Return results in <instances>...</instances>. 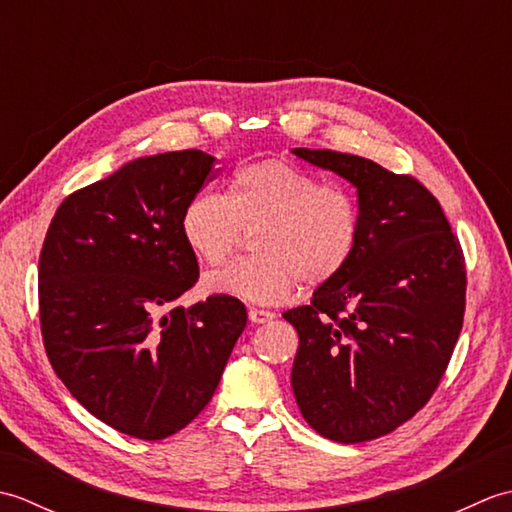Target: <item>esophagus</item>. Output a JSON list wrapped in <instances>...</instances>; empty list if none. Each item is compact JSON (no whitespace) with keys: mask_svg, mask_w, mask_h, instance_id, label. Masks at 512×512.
I'll return each mask as SVG.
<instances>
[{"mask_svg":"<svg viewBox=\"0 0 512 512\" xmlns=\"http://www.w3.org/2000/svg\"><path fill=\"white\" fill-rule=\"evenodd\" d=\"M248 319L253 321V323H268V321L275 319V312L262 310V308H250L248 310Z\"/></svg>","mask_w":512,"mask_h":512,"instance_id":"esophagus-1","label":"esophagus"}]
</instances>
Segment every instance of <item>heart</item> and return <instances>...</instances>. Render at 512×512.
I'll use <instances>...</instances> for the list:
<instances>
[{"mask_svg": "<svg viewBox=\"0 0 512 512\" xmlns=\"http://www.w3.org/2000/svg\"><path fill=\"white\" fill-rule=\"evenodd\" d=\"M244 233H255V257L209 275L204 288L275 306L299 281L319 288L343 273L361 237V209L350 191L268 158L239 169L228 195H200L182 213L184 242L206 266L224 264Z\"/></svg>", "mask_w": 512, "mask_h": 512, "instance_id": "heart-1", "label": "heart"}]
</instances>
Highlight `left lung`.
<instances>
[{
  "label": "left lung",
  "mask_w": 512,
  "mask_h": 512,
  "mask_svg": "<svg viewBox=\"0 0 512 512\" xmlns=\"http://www.w3.org/2000/svg\"><path fill=\"white\" fill-rule=\"evenodd\" d=\"M292 154L352 182L361 209L350 264L310 306L284 312L299 334L292 391L323 438L367 442L416 416L447 372L464 321V253L413 176L330 149Z\"/></svg>",
  "instance_id": "obj_1"
}]
</instances>
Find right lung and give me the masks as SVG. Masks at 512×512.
I'll return each instance as SVG.
<instances>
[{
  "label": "right lung",
  "instance_id": "1",
  "mask_svg": "<svg viewBox=\"0 0 512 512\" xmlns=\"http://www.w3.org/2000/svg\"><path fill=\"white\" fill-rule=\"evenodd\" d=\"M200 149L127 162L65 198L39 255V321L54 372L92 416L162 440L209 405L246 328L244 303L198 281L182 213L213 176Z\"/></svg>",
  "mask_w": 512,
  "mask_h": 512
}]
</instances>
